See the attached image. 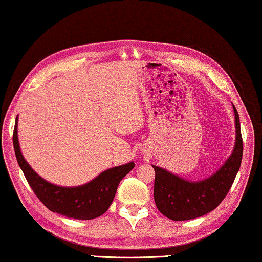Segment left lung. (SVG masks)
Masks as SVG:
<instances>
[{
	"instance_id": "1",
	"label": "left lung",
	"mask_w": 262,
	"mask_h": 262,
	"mask_svg": "<svg viewBox=\"0 0 262 262\" xmlns=\"http://www.w3.org/2000/svg\"><path fill=\"white\" fill-rule=\"evenodd\" d=\"M235 143L231 156L212 176L192 182L163 167L155 168L154 196L156 206L166 218L174 221L199 218L214 210L223 201L234 182L243 159V138L235 106Z\"/></svg>"
}]
</instances>
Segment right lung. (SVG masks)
I'll return each mask as SVG.
<instances>
[{
  "instance_id": "obj_1",
  "label": "right lung",
  "mask_w": 262,
  "mask_h": 262,
  "mask_svg": "<svg viewBox=\"0 0 262 262\" xmlns=\"http://www.w3.org/2000/svg\"><path fill=\"white\" fill-rule=\"evenodd\" d=\"M17 124L18 116L16 117L13 137L16 159L30 187L47 208L78 220H90L104 214L112 204L120 180L135 167V163L108 168L80 186H59L43 179L24 159L18 143Z\"/></svg>"
}]
</instances>
